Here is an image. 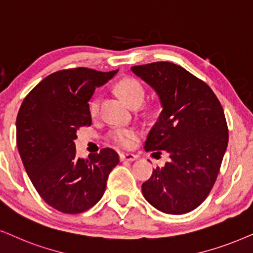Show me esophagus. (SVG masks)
<instances>
[{
    "label": "esophagus",
    "mask_w": 253,
    "mask_h": 253,
    "mask_svg": "<svg viewBox=\"0 0 253 253\" xmlns=\"http://www.w3.org/2000/svg\"><path fill=\"white\" fill-rule=\"evenodd\" d=\"M119 157H120V161L133 162L137 158V155H134V154H130V153H123V154L119 155Z\"/></svg>",
    "instance_id": "obj_1"
}]
</instances>
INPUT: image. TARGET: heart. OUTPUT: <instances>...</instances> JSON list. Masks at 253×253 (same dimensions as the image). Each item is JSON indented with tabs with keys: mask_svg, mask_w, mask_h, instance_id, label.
Returning a JSON list of instances; mask_svg holds the SVG:
<instances>
[{
	"mask_svg": "<svg viewBox=\"0 0 253 253\" xmlns=\"http://www.w3.org/2000/svg\"><path fill=\"white\" fill-rule=\"evenodd\" d=\"M117 91L124 97L127 104L132 107H139L142 104L144 99V87L141 84L140 81L132 77H126L123 79L119 83L117 84ZM90 114L92 117H96L99 113L100 109V97H95L91 102H90ZM140 133L139 130L132 127H127V128H114L110 133V140L116 144L117 147L120 148H130L134 146L139 139Z\"/></svg>",
	"mask_w": 253,
	"mask_h": 253,
	"instance_id": "obj_1",
	"label": "heart"
}]
</instances>
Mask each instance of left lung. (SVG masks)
I'll return each instance as SVG.
<instances>
[{
  "instance_id": "1",
  "label": "left lung",
  "mask_w": 253,
  "mask_h": 253,
  "mask_svg": "<svg viewBox=\"0 0 253 253\" xmlns=\"http://www.w3.org/2000/svg\"><path fill=\"white\" fill-rule=\"evenodd\" d=\"M130 69L153 87L162 106L144 149L170 157L142 184L144 199L163 213H188L206 199L220 171L228 146L223 109L204 81L172 62Z\"/></svg>"
}]
</instances>
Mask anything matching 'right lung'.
Returning a JSON list of instances; mask_svg holds the SVG:
<instances>
[{
    "mask_svg": "<svg viewBox=\"0 0 253 253\" xmlns=\"http://www.w3.org/2000/svg\"><path fill=\"white\" fill-rule=\"evenodd\" d=\"M118 73L80 68L45 77L23 100L16 120L19 155L33 186L54 210L83 213L98 203L119 156L111 148L77 157L74 140L91 126L89 102L96 87Z\"/></svg>",
    "mask_w": 253,
    "mask_h": 253,
    "instance_id": "1",
    "label": "right lung"
}]
</instances>
